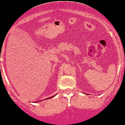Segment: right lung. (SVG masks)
Listing matches in <instances>:
<instances>
[{"mask_svg": "<svg viewBox=\"0 0 125 125\" xmlns=\"http://www.w3.org/2000/svg\"><path fill=\"white\" fill-rule=\"evenodd\" d=\"M56 95H54V96H51V97H48V98H47V99H51V98H52V97H55V96H56ZM36 102H35V103Z\"/></svg>", "mask_w": 125, "mask_h": 125, "instance_id": "add662e5", "label": "right lung"}]
</instances>
